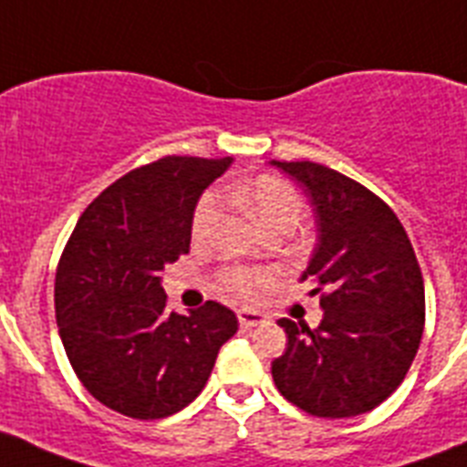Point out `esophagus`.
I'll return each mask as SVG.
<instances>
[{
	"label": "esophagus",
	"mask_w": 467,
	"mask_h": 467,
	"mask_svg": "<svg viewBox=\"0 0 467 467\" xmlns=\"http://www.w3.org/2000/svg\"><path fill=\"white\" fill-rule=\"evenodd\" d=\"M237 319H240L242 329H252V327H259V325H264V322H269V317H266L264 312L247 310V307L237 312Z\"/></svg>",
	"instance_id": "34e87169"
}]
</instances>
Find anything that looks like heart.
I'll return each instance as SVG.
<instances>
[{
	"label": "heart",
	"mask_w": 467,
	"mask_h": 467,
	"mask_svg": "<svg viewBox=\"0 0 467 467\" xmlns=\"http://www.w3.org/2000/svg\"><path fill=\"white\" fill-rule=\"evenodd\" d=\"M227 191L254 215V220L264 230L281 225V223L298 225L300 215H303V201H300L298 191L278 176L264 174L256 179H242V182L230 183ZM220 211H223V198L215 191H208L198 201L193 220H191V233L196 240L211 233L213 225L218 223ZM264 284H266V278L254 271L234 269L225 274V285L237 296H254Z\"/></svg>",
	"instance_id": "heart-1"
}]
</instances>
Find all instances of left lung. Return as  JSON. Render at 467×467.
<instances>
[{"label": "left lung", "mask_w": 467, "mask_h": 467, "mask_svg": "<svg viewBox=\"0 0 467 467\" xmlns=\"http://www.w3.org/2000/svg\"><path fill=\"white\" fill-rule=\"evenodd\" d=\"M306 189L317 244L303 281L317 284V329L281 319L288 344L271 363L278 392L327 420L370 412L405 380L424 332V278L390 205L315 161H271Z\"/></svg>", "instance_id": "8db88e82"}]
</instances>
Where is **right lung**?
I'll list each match as a JSON object with an SVG mask.
<instances>
[{
	"label": "right lung",
	"instance_id": "add662e5",
	"mask_svg": "<svg viewBox=\"0 0 467 467\" xmlns=\"http://www.w3.org/2000/svg\"><path fill=\"white\" fill-rule=\"evenodd\" d=\"M230 164L171 155L133 169L87 205L65 244L55 274L62 347L84 388L126 417L161 420L193 402L237 332L215 300L169 312L160 278L189 254L198 198Z\"/></svg>",
	"mask_w": 467,
	"mask_h": 467
}]
</instances>
